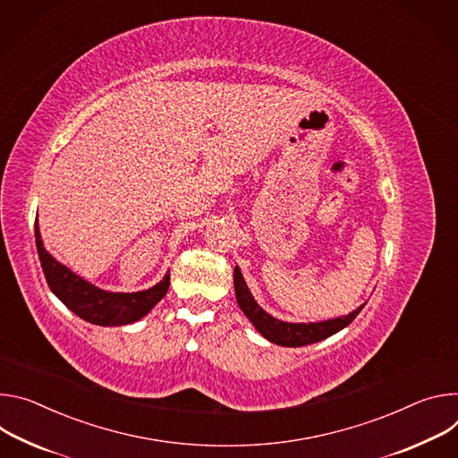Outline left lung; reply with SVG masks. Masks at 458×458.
I'll use <instances>...</instances> for the list:
<instances>
[{
    "instance_id": "1",
    "label": "left lung",
    "mask_w": 458,
    "mask_h": 458,
    "mask_svg": "<svg viewBox=\"0 0 458 458\" xmlns=\"http://www.w3.org/2000/svg\"><path fill=\"white\" fill-rule=\"evenodd\" d=\"M234 293H236V301L243 315L249 318V322L257 327V331L267 338L269 342L284 347H300V345H310L315 342H320L344 327H347L357 315L364 310L366 303H362L360 308L354 310L352 313L331 320H322V322H308V324H293V322H284L269 313H266L255 300V296L250 294L240 267H234Z\"/></svg>"
}]
</instances>
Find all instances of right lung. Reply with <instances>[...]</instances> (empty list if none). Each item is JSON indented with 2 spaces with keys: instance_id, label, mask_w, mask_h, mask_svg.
Instances as JSON below:
<instances>
[{
  "instance_id": "obj_1",
  "label": "right lung",
  "mask_w": 458,
  "mask_h": 458,
  "mask_svg": "<svg viewBox=\"0 0 458 458\" xmlns=\"http://www.w3.org/2000/svg\"><path fill=\"white\" fill-rule=\"evenodd\" d=\"M34 236L41 269L50 291H53L76 317L83 318L85 322L104 327L127 326L138 322L140 318L148 315L150 310L155 308L169 291V273H165V276L157 285L136 293H113L99 289L94 284L72 273L67 266H64L50 255L43 247L38 220L34 224Z\"/></svg>"
}]
</instances>
